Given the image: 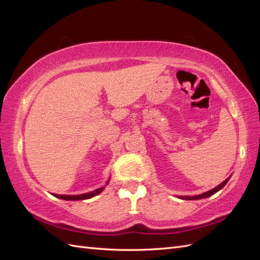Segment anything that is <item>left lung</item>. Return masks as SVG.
<instances>
[{"instance_id":"8db88e82","label":"left lung","mask_w":260,"mask_h":260,"mask_svg":"<svg viewBox=\"0 0 260 260\" xmlns=\"http://www.w3.org/2000/svg\"><path fill=\"white\" fill-rule=\"evenodd\" d=\"M229 181V178L225 179L222 183H220L218 186H215L214 189L210 190L208 192H204L202 193V194H198V196H194V197H180V199H183V200H199V199H203V198H208V197H211L213 196L214 193H217L219 190H221L222 187L227 184V182Z\"/></svg>"}]
</instances>
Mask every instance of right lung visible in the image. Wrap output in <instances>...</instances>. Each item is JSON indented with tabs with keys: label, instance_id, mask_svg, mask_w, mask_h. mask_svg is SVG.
Here are the masks:
<instances>
[{
	"label": "right lung",
	"instance_id": "1",
	"mask_svg": "<svg viewBox=\"0 0 260 260\" xmlns=\"http://www.w3.org/2000/svg\"><path fill=\"white\" fill-rule=\"evenodd\" d=\"M104 189H105V186L99 187V189L93 190L91 192L84 193V194H79V196H61V194H53V196L59 198V199H62V200H87V199H90L92 197L99 194V193H101Z\"/></svg>",
	"mask_w": 260,
	"mask_h": 260
}]
</instances>
